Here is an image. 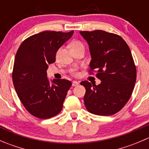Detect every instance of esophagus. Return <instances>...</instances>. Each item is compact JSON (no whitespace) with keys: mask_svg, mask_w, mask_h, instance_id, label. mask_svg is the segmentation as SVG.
Returning a JSON list of instances; mask_svg holds the SVG:
<instances>
[{"mask_svg":"<svg viewBox=\"0 0 149 149\" xmlns=\"http://www.w3.org/2000/svg\"><path fill=\"white\" fill-rule=\"evenodd\" d=\"M79 83L78 81H73V82H72V86H79Z\"/></svg>","mask_w":149,"mask_h":149,"instance_id":"obj_1","label":"esophagus"}]
</instances>
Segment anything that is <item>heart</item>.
Instances as JSON below:
<instances>
[{
	"mask_svg": "<svg viewBox=\"0 0 149 149\" xmlns=\"http://www.w3.org/2000/svg\"><path fill=\"white\" fill-rule=\"evenodd\" d=\"M80 45H82L80 42L75 41V42H73L71 43V45H70V48L80 46ZM72 72H73V74L74 75V76H78V75H79V73H78V71L76 69H73V70H72Z\"/></svg>",
	"mask_w": 149,
	"mask_h": 149,
	"instance_id": "heart-1",
	"label": "heart"
}]
</instances>
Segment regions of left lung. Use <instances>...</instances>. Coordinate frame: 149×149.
<instances>
[{
  "instance_id": "obj_1",
  "label": "left lung",
  "mask_w": 149,
  "mask_h": 149,
  "mask_svg": "<svg viewBox=\"0 0 149 149\" xmlns=\"http://www.w3.org/2000/svg\"><path fill=\"white\" fill-rule=\"evenodd\" d=\"M89 47L91 70H97L99 85L81 82L86 88L84 97L87 110L108 116L117 113L131 96L136 81V68L127 43L120 37L102 30L80 31Z\"/></svg>"
}]
</instances>
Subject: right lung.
Wrapping results in <instances>:
<instances>
[{
	"label": "right lung",
	"instance_id": "right-lung-1",
	"mask_svg": "<svg viewBox=\"0 0 149 149\" xmlns=\"http://www.w3.org/2000/svg\"><path fill=\"white\" fill-rule=\"evenodd\" d=\"M73 34L45 31L34 34L22 43L13 64V83L26 110L36 118L48 119L61 112L70 81L47 78L48 65L55 62V55Z\"/></svg>",
	"mask_w": 149,
	"mask_h": 149
}]
</instances>
